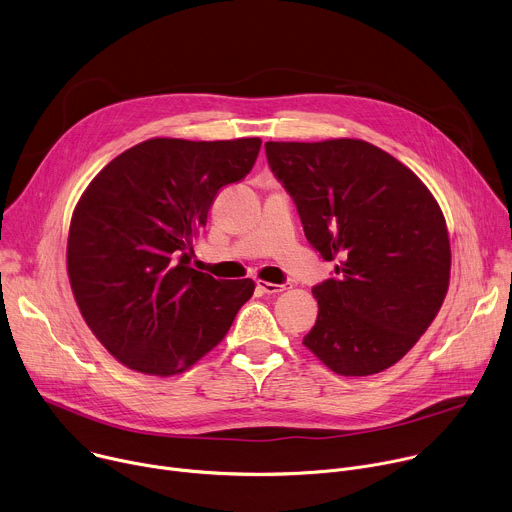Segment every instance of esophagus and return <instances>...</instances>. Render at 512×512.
Listing matches in <instances>:
<instances>
[{
  "mask_svg": "<svg viewBox=\"0 0 512 512\" xmlns=\"http://www.w3.org/2000/svg\"><path fill=\"white\" fill-rule=\"evenodd\" d=\"M285 283H269V281H257V289L263 291V294H281V291H285Z\"/></svg>",
  "mask_w": 512,
  "mask_h": 512,
  "instance_id": "1",
  "label": "esophagus"
}]
</instances>
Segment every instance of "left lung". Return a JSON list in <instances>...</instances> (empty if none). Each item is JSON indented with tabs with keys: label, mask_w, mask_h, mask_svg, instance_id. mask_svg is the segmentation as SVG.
<instances>
[{
	"label": "left lung",
	"mask_w": 512,
	"mask_h": 512,
	"mask_svg": "<svg viewBox=\"0 0 512 512\" xmlns=\"http://www.w3.org/2000/svg\"><path fill=\"white\" fill-rule=\"evenodd\" d=\"M265 154L306 239L336 261V277L312 289L318 320L304 344L344 377L393 367L448 294L452 253L440 204L369 141H267Z\"/></svg>",
	"instance_id": "obj_1"
}]
</instances>
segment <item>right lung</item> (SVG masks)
Returning <instances> with one entry per match:
<instances>
[{"label":"right lung","mask_w":512,"mask_h":512,"mask_svg":"<svg viewBox=\"0 0 512 512\" xmlns=\"http://www.w3.org/2000/svg\"><path fill=\"white\" fill-rule=\"evenodd\" d=\"M259 148V137H154L83 192L68 231V279L87 326L127 369L186 371L253 296V279H214L190 267V255L214 196L251 172Z\"/></svg>","instance_id":"obj_1"}]
</instances>
